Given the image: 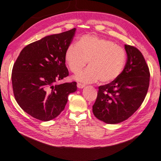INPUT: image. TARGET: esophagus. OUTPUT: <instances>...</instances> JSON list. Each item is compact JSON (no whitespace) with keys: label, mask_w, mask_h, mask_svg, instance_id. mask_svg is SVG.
Wrapping results in <instances>:
<instances>
[{"label":"esophagus","mask_w":161,"mask_h":161,"mask_svg":"<svg viewBox=\"0 0 161 161\" xmlns=\"http://www.w3.org/2000/svg\"><path fill=\"white\" fill-rule=\"evenodd\" d=\"M77 86L78 88H83L85 87V85L83 84H81V83H77Z\"/></svg>","instance_id":"1"}]
</instances>
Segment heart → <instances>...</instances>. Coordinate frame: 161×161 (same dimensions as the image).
Instances as JSON below:
<instances>
[{
  "instance_id": "b5f03b06",
  "label": "heart",
  "mask_w": 161,
  "mask_h": 161,
  "mask_svg": "<svg viewBox=\"0 0 161 161\" xmlns=\"http://www.w3.org/2000/svg\"><path fill=\"white\" fill-rule=\"evenodd\" d=\"M65 60L74 73L80 72L88 62V68L74 76L83 83H93L100 80L108 83L122 73L126 62L124 48L113 42L95 36L81 37L77 44L66 48Z\"/></svg>"
}]
</instances>
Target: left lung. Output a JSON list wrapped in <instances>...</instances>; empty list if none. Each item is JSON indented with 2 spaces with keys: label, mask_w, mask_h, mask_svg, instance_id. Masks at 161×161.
I'll return each instance as SVG.
<instances>
[{
  "label": "left lung",
  "mask_w": 161,
  "mask_h": 161,
  "mask_svg": "<svg viewBox=\"0 0 161 161\" xmlns=\"http://www.w3.org/2000/svg\"><path fill=\"white\" fill-rule=\"evenodd\" d=\"M128 59L117 79L100 86L92 106L95 117L109 124L128 119L143 102L149 88V70L141 52L125 44Z\"/></svg>",
  "instance_id": "1"
}]
</instances>
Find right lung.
<instances>
[{
    "mask_svg": "<svg viewBox=\"0 0 161 161\" xmlns=\"http://www.w3.org/2000/svg\"><path fill=\"white\" fill-rule=\"evenodd\" d=\"M76 29L47 36L28 44L15 62L12 73L14 95L20 107L38 120L48 121L64 110L77 83L55 84L69 75L65 52Z\"/></svg>",
    "mask_w": 161,
    "mask_h": 161,
    "instance_id": "1",
    "label": "right lung"
}]
</instances>
